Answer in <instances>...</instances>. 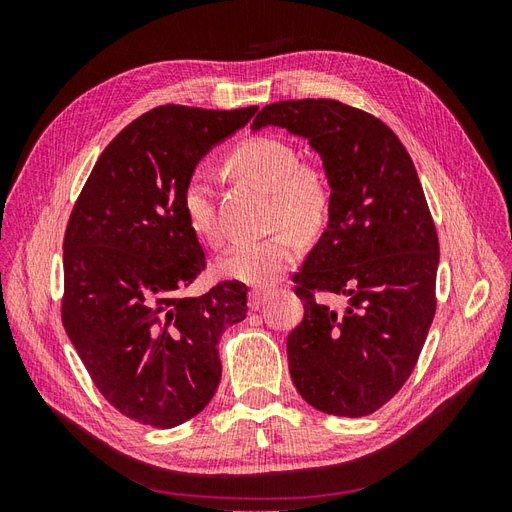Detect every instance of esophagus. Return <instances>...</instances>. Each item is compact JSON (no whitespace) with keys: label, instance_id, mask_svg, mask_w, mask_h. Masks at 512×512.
I'll return each instance as SVG.
<instances>
[{"label":"esophagus","instance_id":"esophagus-1","mask_svg":"<svg viewBox=\"0 0 512 512\" xmlns=\"http://www.w3.org/2000/svg\"><path fill=\"white\" fill-rule=\"evenodd\" d=\"M267 301H269V297L265 292H260V290L250 292V309H254V312H258V309L265 307Z\"/></svg>","mask_w":512,"mask_h":512}]
</instances>
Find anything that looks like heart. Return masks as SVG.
I'll return each instance as SVG.
<instances>
[{"label":"heart","instance_id":"heart-1","mask_svg":"<svg viewBox=\"0 0 512 512\" xmlns=\"http://www.w3.org/2000/svg\"><path fill=\"white\" fill-rule=\"evenodd\" d=\"M232 173L269 192V224L280 228L260 241H239L226 250L215 269L226 280L271 288L297 265L303 254L301 237H318L333 215L331 179L318 162L299 160V153L284 138L254 136L232 149ZM181 211L188 228L203 243L220 247L224 228L215 211L213 192L203 173H192L183 185ZM288 225L293 229H282Z\"/></svg>","mask_w":512,"mask_h":512}]
</instances>
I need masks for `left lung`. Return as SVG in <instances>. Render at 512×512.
<instances>
[{
  "mask_svg": "<svg viewBox=\"0 0 512 512\" xmlns=\"http://www.w3.org/2000/svg\"><path fill=\"white\" fill-rule=\"evenodd\" d=\"M305 136L324 162L333 215L294 275L303 320L288 335L290 378L309 406L367 416L406 384L436 316L440 245L414 162L371 113L329 98L282 100L252 128ZM349 299L344 313L315 301Z\"/></svg>",
  "mask_w": 512,
  "mask_h": 512,
  "instance_id": "obj_1",
  "label": "left lung"
}]
</instances>
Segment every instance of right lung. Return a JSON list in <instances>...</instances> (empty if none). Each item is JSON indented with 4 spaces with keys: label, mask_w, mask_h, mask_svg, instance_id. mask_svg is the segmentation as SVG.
Returning a JSON list of instances; mask_svg holds the SVG:
<instances>
[{
    "label": "right lung",
    "mask_w": 512,
    "mask_h": 512,
    "mask_svg": "<svg viewBox=\"0 0 512 512\" xmlns=\"http://www.w3.org/2000/svg\"><path fill=\"white\" fill-rule=\"evenodd\" d=\"M256 111L153 108L106 145L70 213L61 322L102 397L141 425L203 412L222 378L220 335L247 314L241 282L183 297L207 262L181 192Z\"/></svg>",
    "instance_id": "add662e5"
}]
</instances>
